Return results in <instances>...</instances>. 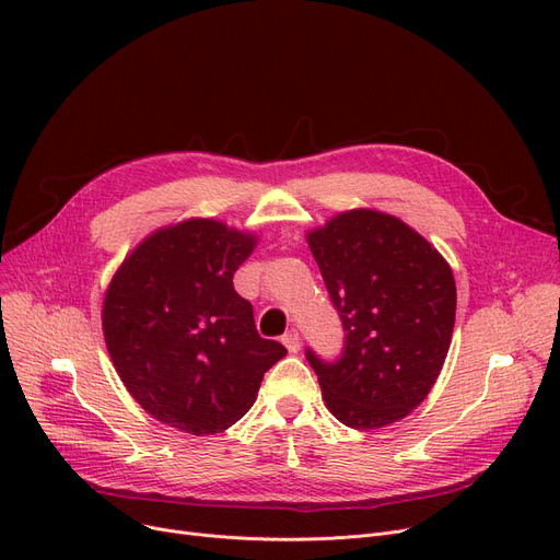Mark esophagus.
Returning <instances> with one entry per match:
<instances>
[{"label": "esophagus", "instance_id": "esophagus-1", "mask_svg": "<svg viewBox=\"0 0 560 560\" xmlns=\"http://www.w3.org/2000/svg\"><path fill=\"white\" fill-rule=\"evenodd\" d=\"M281 342L285 345V349L290 351V354H298L300 347H302V338H300V334H298L295 329L285 331V334H283V338H281Z\"/></svg>", "mask_w": 560, "mask_h": 560}]
</instances>
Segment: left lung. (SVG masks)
<instances>
[{"mask_svg": "<svg viewBox=\"0 0 560 560\" xmlns=\"http://www.w3.org/2000/svg\"><path fill=\"white\" fill-rule=\"evenodd\" d=\"M345 329L342 357L306 359L331 416L370 431L404 420L445 365L456 317L450 262L395 215L351 209L306 233Z\"/></svg>", "mask_w": 560, "mask_h": 560, "instance_id": "obj_1", "label": "left lung"}]
</instances>
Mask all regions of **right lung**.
Segmentation results:
<instances>
[{"label":"right lung","mask_w":560,"mask_h":560,"mask_svg":"<svg viewBox=\"0 0 560 560\" xmlns=\"http://www.w3.org/2000/svg\"><path fill=\"white\" fill-rule=\"evenodd\" d=\"M258 235L188 218L136 245L113 275L102 329L115 372L154 420L213 435L256 401L262 374L285 347L258 336L233 272Z\"/></svg>","instance_id":"right-lung-1"}]
</instances>
